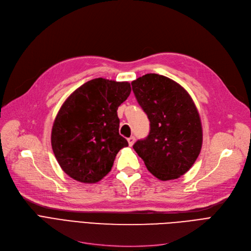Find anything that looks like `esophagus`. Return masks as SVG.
<instances>
[{
    "label": "esophagus",
    "mask_w": 251,
    "mask_h": 251,
    "mask_svg": "<svg viewBox=\"0 0 251 251\" xmlns=\"http://www.w3.org/2000/svg\"><path fill=\"white\" fill-rule=\"evenodd\" d=\"M128 143H129V147H132L134 142H135V137L134 136H130L128 139Z\"/></svg>",
    "instance_id": "esophagus-1"
}]
</instances>
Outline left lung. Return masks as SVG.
Instances as JSON below:
<instances>
[{"label": "left lung", "instance_id": "left-lung-1", "mask_svg": "<svg viewBox=\"0 0 251 251\" xmlns=\"http://www.w3.org/2000/svg\"><path fill=\"white\" fill-rule=\"evenodd\" d=\"M151 122L150 134L133 149L150 172L162 181L185 174L202 146L201 117L188 92L172 79L146 74L131 82Z\"/></svg>", "mask_w": 251, "mask_h": 251}]
</instances>
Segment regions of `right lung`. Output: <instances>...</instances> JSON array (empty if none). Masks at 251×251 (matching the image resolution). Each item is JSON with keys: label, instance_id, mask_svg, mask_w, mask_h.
<instances>
[{"label": "right lung", "instance_id": "obj_1", "mask_svg": "<svg viewBox=\"0 0 251 251\" xmlns=\"http://www.w3.org/2000/svg\"><path fill=\"white\" fill-rule=\"evenodd\" d=\"M131 92L128 82L103 78L87 81L69 96L52 124L50 142L64 172L82 183L107 175L127 140L119 134L118 107Z\"/></svg>", "mask_w": 251, "mask_h": 251}]
</instances>
